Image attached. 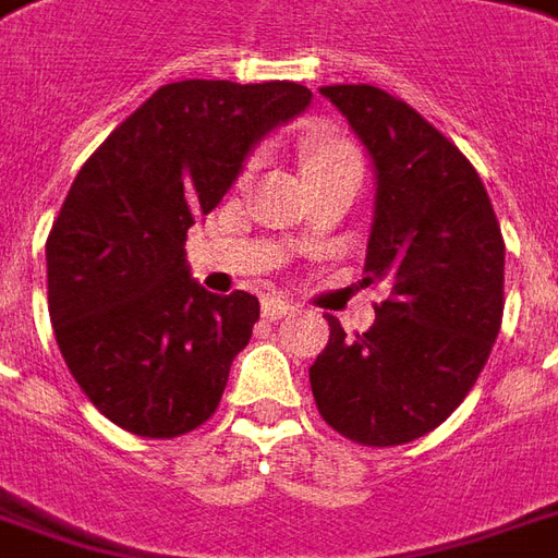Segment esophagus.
<instances>
[{
  "instance_id": "1",
  "label": "esophagus",
  "mask_w": 558,
  "mask_h": 558,
  "mask_svg": "<svg viewBox=\"0 0 558 558\" xmlns=\"http://www.w3.org/2000/svg\"><path fill=\"white\" fill-rule=\"evenodd\" d=\"M290 311H292L290 302H283V299H275V295H271V299H266V302H263V317H266V319L287 317Z\"/></svg>"
}]
</instances>
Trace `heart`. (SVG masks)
<instances>
[{"label": "heart", "instance_id": "heart-1", "mask_svg": "<svg viewBox=\"0 0 558 558\" xmlns=\"http://www.w3.org/2000/svg\"><path fill=\"white\" fill-rule=\"evenodd\" d=\"M332 159H356V150L338 138H314L305 144V169L317 162H332Z\"/></svg>", "mask_w": 558, "mask_h": 558}]
</instances>
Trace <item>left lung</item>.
Listing matches in <instances>:
<instances>
[{
	"label": "left lung",
	"mask_w": 558,
	"mask_h": 558,
	"mask_svg": "<svg viewBox=\"0 0 558 558\" xmlns=\"http://www.w3.org/2000/svg\"><path fill=\"white\" fill-rule=\"evenodd\" d=\"M319 93L374 162L362 283L389 295L368 332L329 317L311 389L338 435L396 447L441 426L477 384L505 314V239L481 174L411 105L372 84Z\"/></svg>",
	"instance_id": "left-lung-1"
}]
</instances>
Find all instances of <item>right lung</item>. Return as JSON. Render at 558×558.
Returning <instances> with one entry per match:
<instances>
[{
    "instance_id": "add662e5",
    "label": "right lung",
    "mask_w": 558,
    "mask_h": 558,
    "mask_svg": "<svg viewBox=\"0 0 558 558\" xmlns=\"http://www.w3.org/2000/svg\"><path fill=\"white\" fill-rule=\"evenodd\" d=\"M307 105L292 81L166 84L77 171L48 235V311L77 387L120 428L178 438L217 411L259 299L202 290L186 229Z\"/></svg>"
}]
</instances>
